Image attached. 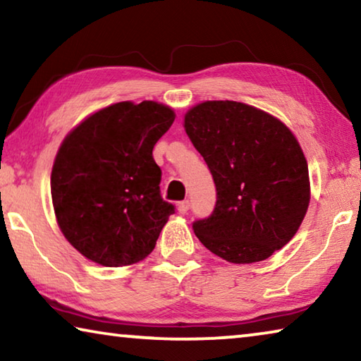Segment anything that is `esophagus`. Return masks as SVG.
Instances as JSON below:
<instances>
[{
	"label": "esophagus",
	"mask_w": 361,
	"mask_h": 361,
	"mask_svg": "<svg viewBox=\"0 0 361 361\" xmlns=\"http://www.w3.org/2000/svg\"><path fill=\"white\" fill-rule=\"evenodd\" d=\"M176 209H178L181 215H185V213L189 210V202L188 200H181V202H178V205H176Z\"/></svg>",
	"instance_id": "esophagus-1"
}]
</instances>
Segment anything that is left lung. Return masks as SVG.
Instances as JSON below:
<instances>
[{"instance_id": "8db88e82", "label": "left lung", "mask_w": 361, "mask_h": 361, "mask_svg": "<svg viewBox=\"0 0 361 361\" xmlns=\"http://www.w3.org/2000/svg\"><path fill=\"white\" fill-rule=\"evenodd\" d=\"M185 130L216 186L215 210L192 223L197 239L234 264L285 247L310 200L307 161L288 127L245 103L212 100L189 109Z\"/></svg>"}]
</instances>
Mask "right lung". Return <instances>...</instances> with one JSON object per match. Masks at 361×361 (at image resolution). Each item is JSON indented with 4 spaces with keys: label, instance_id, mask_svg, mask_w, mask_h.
<instances>
[{
    "label": "right lung",
    "instance_id": "right-lung-1",
    "mask_svg": "<svg viewBox=\"0 0 361 361\" xmlns=\"http://www.w3.org/2000/svg\"><path fill=\"white\" fill-rule=\"evenodd\" d=\"M175 121L162 103L119 102L90 114L60 145L51 175L65 239L106 267L145 259L175 207L161 197L152 148Z\"/></svg>",
    "mask_w": 361,
    "mask_h": 361
}]
</instances>
